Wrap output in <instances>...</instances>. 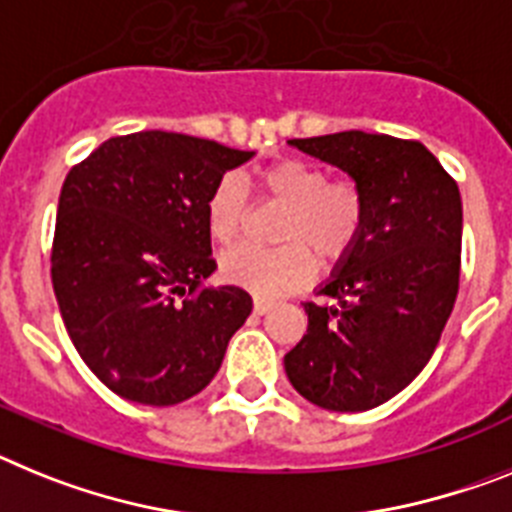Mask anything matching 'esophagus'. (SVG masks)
Segmentation results:
<instances>
[{
	"instance_id": "obj_1",
	"label": "esophagus",
	"mask_w": 512,
	"mask_h": 512,
	"mask_svg": "<svg viewBox=\"0 0 512 512\" xmlns=\"http://www.w3.org/2000/svg\"><path fill=\"white\" fill-rule=\"evenodd\" d=\"M273 309V301H265V299H255V314H268Z\"/></svg>"
}]
</instances>
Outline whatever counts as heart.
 Returning a JSON list of instances; mask_svg holds the SVG:
<instances>
[{"label": "heart", "mask_w": 512, "mask_h": 512, "mask_svg": "<svg viewBox=\"0 0 512 512\" xmlns=\"http://www.w3.org/2000/svg\"><path fill=\"white\" fill-rule=\"evenodd\" d=\"M262 193L286 208L278 224V250L237 247L221 255V278L231 286L278 299L309 286L322 265H337L353 252L366 224L363 193L348 180H327V172L304 159H278L257 175ZM250 216V201L237 177H221L206 201V229L213 242H237Z\"/></svg>", "instance_id": "1"}]
</instances>
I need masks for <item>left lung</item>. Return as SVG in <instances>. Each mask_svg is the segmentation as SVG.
I'll return each instance as SVG.
<instances>
[{"mask_svg": "<svg viewBox=\"0 0 512 512\" xmlns=\"http://www.w3.org/2000/svg\"><path fill=\"white\" fill-rule=\"evenodd\" d=\"M353 177L366 201L361 239L306 301V335L286 376L322 410L363 412L389 402L438 348L461 273L459 185L420 141L342 131L291 139Z\"/></svg>", "mask_w": 512, "mask_h": 512, "instance_id": "obj_1", "label": "left lung"}]
</instances>
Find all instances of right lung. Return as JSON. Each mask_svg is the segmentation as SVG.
<instances>
[{
  "label": "right lung",
  "instance_id": "add662e5",
  "mask_svg": "<svg viewBox=\"0 0 512 512\" xmlns=\"http://www.w3.org/2000/svg\"><path fill=\"white\" fill-rule=\"evenodd\" d=\"M252 159L185 133L115 136L64 180L51 250L61 319L82 361L118 397L170 407L206 389L250 293L201 288L216 270L206 201Z\"/></svg>",
  "mask_w": 512,
  "mask_h": 512
}]
</instances>
